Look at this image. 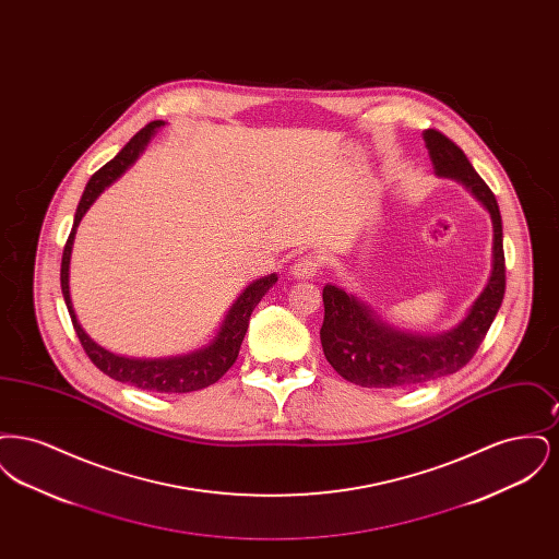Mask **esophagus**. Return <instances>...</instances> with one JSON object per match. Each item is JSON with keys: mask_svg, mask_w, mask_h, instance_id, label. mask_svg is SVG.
Returning a JSON list of instances; mask_svg holds the SVG:
<instances>
[{"mask_svg": "<svg viewBox=\"0 0 559 559\" xmlns=\"http://www.w3.org/2000/svg\"><path fill=\"white\" fill-rule=\"evenodd\" d=\"M320 266H322V260L314 253H308V255H301L292 267V274L295 278H312L319 274Z\"/></svg>", "mask_w": 559, "mask_h": 559, "instance_id": "1", "label": "esophagus"}]
</instances>
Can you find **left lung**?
I'll list each match as a JSON object with an SVG mask.
<instances>
[{
  "label": "left lung",
  "instance_id": "1",
  "mask_svg": "<svg viewBox=\"0 0 559 559\" xmlns=\"http://www.w3.org/2000/svg\"><path fill=\"white\" fill-rule=\"evenodd\" d=\"M436 174L469 188L492 217V272L467 319L438 337L406 335L372 319L371 310L335 285L322 289L324 320L320 344L329 365L349 383L362 388H408L461 371L478 352L506 295L503 222L492 190L449 135L426 130Z\"/></svg>",
  "mask_w": 559,
  "mask_h": 559
}]
</instances>
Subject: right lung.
I'll list each match as a JSON object with an SVG mask.
<instances>
[{
  "label": "right lung",
  "mask_w": 559,
  "mask_h": 559,
  "mask_svg": "<svg viewBox=\"0 0 559 559\" xmlns=\"http://www.w3.org/2000/svg\"><path fill=\"white\" fill-rule=\"evenodd\" d=\"M163 126V121H151L148 126H144L140 132L133 135L132 140L126 144V148L115 157L108 160L105 167H100L87 182V187L83 190L78 213H75V222H73V230L67 239L64 251H62V264H60V287L64 295V304L69 308V314L73 320V329L80 337L81 346L85 349V354L90 356V360L100 369V371L112 377L115 381L121 383H130L133 388L140 390H148V392H169V394H187V392H197L203 388H210L215 383L224 372L228 371L237 356H239L240 344L242 337L247 333L249 319L253 308L260 304V299L266 295L267 289L278 281L276 274L264 276L255 283H251L245 292L240 293L239 299L233 304V308L228 310L224 324L219 329V333L215 335L212 344L194 354L180 356V358H165V360H133V358H123V356H115L107 352L105 347L94 344L87 333L81 329L73 304H71V295H69V262H71V247L75 239V230L80 226L83 213L90 210V205L96 201V197L112 185L138 157V153L146 146V142L151 140L153 132Z\"/></svg>",
  "instance_id": "obj_1"
}]
</instances>
